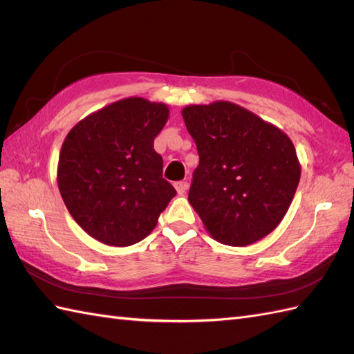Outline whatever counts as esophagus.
Here are the masks:
<instances>
[{
    "mask_svg": "<svg viewBox=\"0 0 354 354\" xmlns=\"http://www.w3.org/2000/svg\"><path fill=\"white\" fill-rule=\"evenodd\" d=\"M175 189L178 192V194H185V192L189 190V183L187 181H179L175 184Z\"/></svg>",
    "mask_w": 354,
    "mask_h": 354,
    "instance_id": "obj_1",
    "label": "esophagus"
}]
</instances>
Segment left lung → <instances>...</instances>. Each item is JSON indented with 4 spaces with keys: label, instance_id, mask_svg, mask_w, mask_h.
Masks as SVG:
<instances>
[{
    "label": "left lung",
    "instance_id": "obj_1",
    "mask_svg": "<svg viewBox=\"0 0 354 354\" xmlns=\"http://www.w3.org/2000/svg\"><path fill=\"white\" fill-rule=\"evenodd\" d=\"M181 114L199 153L189 202L205 230L230 246L266 237L288 213L301 176L290 138L231 102L190 104Z\"/></svg>",
    "mask_w": 354,
    "mask_h": 354
}]
</instances>
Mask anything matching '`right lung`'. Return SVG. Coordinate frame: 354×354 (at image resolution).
I'll return each mask as SVG.
<instances>
[{"mask_svg":"<svg viewBox=\"0 0 354 354\" xmlns=\"http://www.w3.org/2000/svg\"><path fill=\"white\" fill-rule=\"evenodd\" d=\"M167 120V104L127 97L80 120L65 137L59 192L73 219L99 242H140L176 194L153 149Z\"/></svg>","mask_w":354,"mask_h":354,"instance_id":"1","label":"right lung"}]
</instances>
